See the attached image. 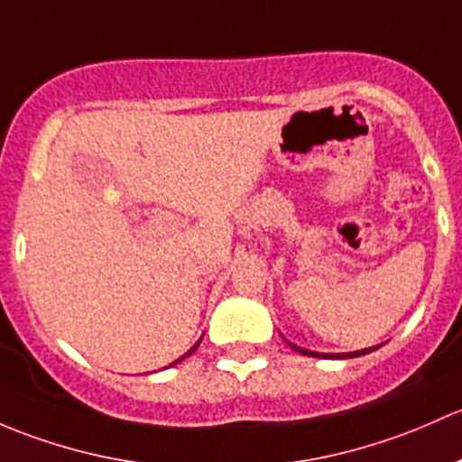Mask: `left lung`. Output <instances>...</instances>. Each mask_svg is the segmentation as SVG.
<instances>
[{"label":"left lung","mask_w":462,"mask_h":462,"mask_svg":"<svg viewBox=\"0 0 462 462\" xmlns=\"http://www.w3.org/2000/svg\"><path fill=\"white\" fill-rule=\"evenodd\" d=\"M287 345H291V342H287ZM291 349L300 351L302 356H313V358H356V356H365L369 354V351L378 349V346H369V349H363V351H351V354H316V351H309V349H302V346H296L291 345Z\"/></svg>","instance_id":"left-lung-1"}]
</instances>
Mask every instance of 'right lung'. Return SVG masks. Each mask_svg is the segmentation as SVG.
Segmentation results:
<instances>
[{
  "label": "right lung",
  "mask_w": 462,
  "mask_h": 462,
  "mask_svg": "<svg viewBox=\"0 0 462 462\" xmlns=\"http://www.w3.org/2000/svg\"><path fill=\"white\" fill-rule=\"evenodd\" d=\"M198 345H199V342H198ZM198 345H196V346H193V349H191V351H189V354H184V356H182V358H178V360H175V363H171V367H173V365H178V363H180V360H184V358H187V356H191V354H193V351H196V349H198Z\"/></svg>",
  "instance_id": "1"
}]
</instances>
